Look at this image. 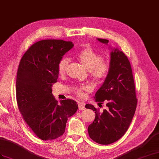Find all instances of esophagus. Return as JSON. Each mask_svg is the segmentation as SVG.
Masks as SVG:
<instances>
[{"label":"esophagus","mask_w":159,"mask_h":159,"mask_svg":"<svg viewBox=\"0 0 159 159\" xmlns=\"http://www.w3.org/2000/svg\"><path fill=\"white\" fill-rule=\"evenodd\" d=\"M84 109H85L84 105L82 103H79V110H84Z\"/></svg>","instance_id":"esophagus-1"}]
</instances>
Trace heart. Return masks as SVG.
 Returning a JSON list of instances; mask_svg holds the SVG:
<instances>
[{
    "instance_id": "1",
    "label": "heart",
    "mask_w": 159,
    "mask_h": 159,
    "mask_svg": "<svg viewBox=\"0 0 159 159\" xmlns=\"http://www.w3.org/2000/svg\"><path fill=\"white\" fill-rule=\"evenodd\" d=\"M78 58L84 66L91 70L92 76L97 80H102L106 78L110 70V65L107 61L103 60V57L98 53L93 50L91 48H87L81 51ZM70 60L64 57L60 60L58 63V71L64 73L66 70ZM76 94L80 97L84 95V91H89L91 88L88 85H83L75 88Z\"/></svg>"
}]
</instances>
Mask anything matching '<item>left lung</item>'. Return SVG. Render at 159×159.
<instances>
[{"instance_id":"8db88e82","label":"left lung","mask_w":159,"mask_h":159,"mask_svg":"<svg viewBox=\"0 0 159 159\" xmlns=\"http://www.w3.org/2000/svg\"><path fill=\"white\" fill-rule=\"evenodd\" d=\"M97 40L107 45L109 42L105 39ZM111 49L110 70L95 96L96 102L105 101L108 108L101 113L93 105H85L95 111V120L88 127L89 135L100 144L113 143L124 135L137 105L131 65L124 53L117 48Z\"/></svg>"}]
</instances>
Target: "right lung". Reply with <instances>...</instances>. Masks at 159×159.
Masks as SVG:
<instances>
[{"instance_id":"obj_1","label":"right lung","mask_w":159,"mask_h":159,"mask_svg":"<svg viewBox=\"0 0 159 159\" xmlns=\"http://www.w3.org/2000/svg\"><path fill=\"white\" fill-rule=\"evenodd\" d=\"M72 42L44 39L35 43L23 56L16 80V97L23 120L42 140L56 139L65 132L68 117L78 109L72 99L60 101L52 95L58 77V63L72 49Z\"/></svg>"}]
</instances>
